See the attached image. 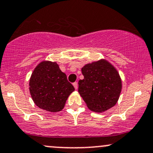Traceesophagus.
Listing matches in <instances>:
<instances>
[{"label": "esophagus", "instance_id": "34e87169", "mask_svg": "<svg viewBox=\"0 0 153 153\" xmlns=\"http://www.w3.org/2000/svg\"><path fill=\"white\" fill-rule=\"evenodd\" d=\"M73 86H74V88H75V90H78V83H77L76 82H74V83H73Z\"/></svg>", "mask_w": 153, "mask_h": 153}]
</instances>
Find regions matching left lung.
Listing matches in <instances>:
<instances>
[{"label":"left lung","mask_w":153,"mask_h":153,"mask_svg":"<svg viewBox=\"0 0 153 153\" xmlns=\"http://www.w3.org/2000/svg\"><path fill=\"white\" fill-rule=\"evenodd\" d=\"M83 80L78 82V92L88 108L101 113L114 106L122 88L120 75L105 59L88 63L81 69Z\"/></svg>","instance_id":"8db88e82"}]
</instances>
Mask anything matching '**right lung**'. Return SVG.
Instances as JSON below:
<instances>
[{
	"label": "right lung",
	"mask_w": 153,
	"mask_h": 153,
	"mask_svg": "<svg viewBox=\"0 0 153 153\" xmlns=\"http://www.w3.org/2000/svg\"><path fill=\"white\" fill-rule=\"evenodd\" d=\"M29 85L35 104L42 109L54 113L63 109L68 98L75 91L58 64L48 60L42 61L36 66Z\"/></svg>",
	"instance_id": "obj_1"
}]
</instances>
